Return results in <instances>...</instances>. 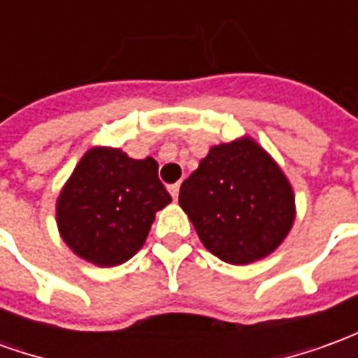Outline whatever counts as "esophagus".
<instances>
[{
    "mask_svg": "<svg viewBox=\"0 0 358 358\" xmlns=\"http://www.w3.org/2000/svg\"><path fill=\"white\" fill-rule=\"evenodd\" d=\"M169 192H171L172 199L176 201V199H178V194H180V184H172V186H169Z\"/></svg>",
    "mask_w": 358,
    "mask_h": 358,
    "instance_id": "esophagus-1",
    "label": "esophagus"
}]
</instances>
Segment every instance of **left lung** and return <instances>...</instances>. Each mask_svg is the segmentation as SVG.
<instances>
[{
  "label": "left lung",
  "instance_id": "left-lung-1",
  "mask_svg": "<svg viewBox=\"0 0 358 358\" xmlns=\"http://www.w3.org/2000/svg\"><path fill=\"white\" fill-rule=\"evenodd\" d=\"M178 201L203 245L230 264L270 255L295 218L289 182L251 138L210 149L182 182Z\"/></svg>",
  "mask_w": 358,
  "mask_h": 358
}]
</instances>
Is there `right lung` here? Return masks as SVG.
I'll return each instance as SVG.
<instances>
[{"label":"right lung","mask_w":358,"mask_h":358,"mask_svg":"<svg viewBox=\"0 0 358 358\" xmlns=\"http://www.w3.org/2000/svg\"><path fill=\"white\" fill-rule=\"evenodd\" d=\"M155 159L94 148L57 199V226L74 253L97 266L126 263L143 245L155 213L172 201Z\"/></svg>","instance_id":"add662e5"}]
</instances>
